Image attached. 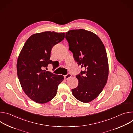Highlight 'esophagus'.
<instances>
[{"instance_id":"obj_1","label":"esophagus","mask_w":133,"mask_h":133,"mask_svg":"<svg viewBox=\"0 0 133 133\" xmlns=\"http://www.w3.org/2000/svg\"><path fill=\"white\" fill-rule=\"evenodd\" d=\"M71 77V74H70V73H68V74H67L66 75L64 76V78H65L66 80H67V79H68L69 78H70Z\"/></svg>"}]
</instances>
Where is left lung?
Listing matches in <instances>:
<instances>
[{
    "label": "left lung",
    "instance_id": "left-lung-1",
    "mask_svg": "<svg viewBox=\"0 0 133 133\" xmlns=\"http://www.w3.org/2000/svg\"><path fill=\"white\" fill-rule=\"evenodd\" d=\"M65 38L75 61L84 69L76 76L78 86L71 89L73 96L83 103L95 99L106 84L108 62L101 39L94 33L85 29L70 30Z\"/></svg>",
    "mask_w": 133,
    "mask_h": 133
}]
</instances>
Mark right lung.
Instances as JSON below:
<instances>
[{
  "label": "right lung",
  "mask_w": 133,
  "mask_h": 133,
  "mask_svg": "<svg viewBox=\"0 0 133 133\" xmlns=\"http://www.w3.org/2000/svg\"><path fill=\"white\" fill-rule=\"evenodd\" d=\"M64 32L45 31L31 35L26 41L17 63V72L22 89L36 103L44 104L56 95L63 75L46 71L52 47L62 42Z\"/></svg>",
  "instance_id": "1"
}]
</instances>
